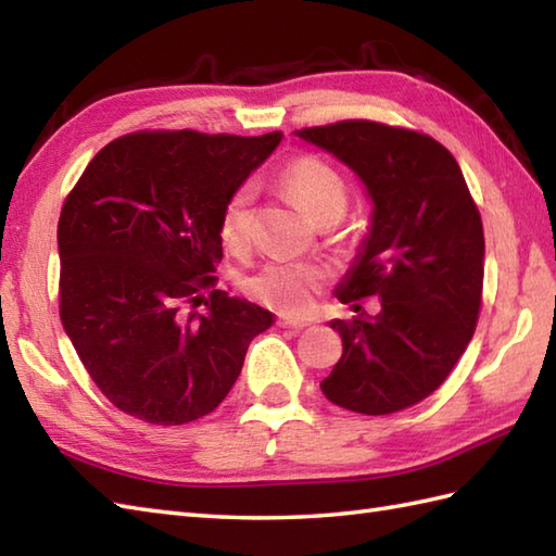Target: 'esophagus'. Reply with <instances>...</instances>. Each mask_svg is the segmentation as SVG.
<instances>
[{
  "mask_svg": "<svg viewBox=\"0 0 556 556\" xmlns=\"http://www.w3.org/2000/svg\"><path fill=\"white\" fill-rule=\"evenodd\" d=\"M277 325H279V327H285V329H303V327H308V323H303V320H293V317H285V315H279Z\"/></svg>",
  "mask_w": 556,
  "mask_h": 556,
  "instance_id": "1",
  "label": "esophagus"
}]
</instances>
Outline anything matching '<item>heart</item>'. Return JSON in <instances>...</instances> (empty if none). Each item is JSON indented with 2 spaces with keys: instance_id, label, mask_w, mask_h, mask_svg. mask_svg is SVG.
<instances>
[{
  "instance_id": "1",
  "label": "heart",
  "mask_w": 556,
  "mask_h": 556,
  "mask_svg": "<svg viewBox=\"0 0 556 556\" xmlns=\"http://www.w3.org/2000/svg\"><path fill=\"white\" fill-rule=\"evenodd\" d=\"M285 181L291 193L299 198L305 212L317 222L329 212H341L346 207V186L334 167H329L320 157L293 160ZM253 222V186H241L229 195L222 210L219 236L231 251H241L251 241ZM325 281V269L301 263V260H271L263 269L248 279V291L253 296L285 315H305L315 303Z\"/></svg>"
}]
</instances>
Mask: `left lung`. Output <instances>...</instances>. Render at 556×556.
<instances>
[{
	"label": "left lung",
	"instance_id": "left-lung-1",
	"mask_svg": "<svg viewBox=\"0 0 556 556\" xmlns=\"http://www.w3.org/2000/svg\"><path fill=\"white\" fill-rule=\"evenodd\" d=\"M358 176L372 200L368 233L341 303L380 299V313L332 320L344 353L320 382L332 404L387 416L430 396L476 332L485 236L458 162L434 138L377 122L293 131Z\"/></svg>",
	"mask_w": 556,
	"mask_h": 556
}]
</instances>
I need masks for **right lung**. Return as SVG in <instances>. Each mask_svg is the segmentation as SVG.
<instances>
[{
    "label": "right lung",
    "instance_id": "add662e5",
    "mask_svg": "<svg viewBox=\"0 0 556 556\" xmlns=\"http://www.w3.org/2000/svg\"><path fill=\"white\" fill-rule=\"evenodd\" d=\"M281 134L140 131L104 146L56 227L59 315L92 382L152 425L207 416L275 323L260 305L203 289L222 260L224 203ZM206 303L203 314L186 304Z\"/></svg>",
    "mask_w": 556,
    "mask_h": 556
}]
</instances>
